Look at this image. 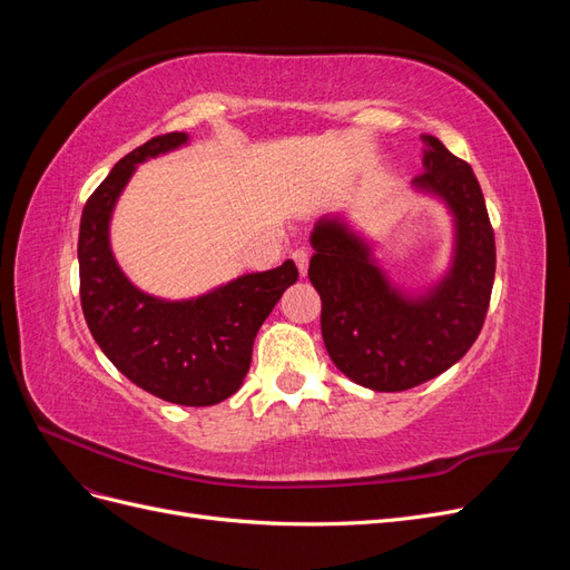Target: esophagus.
I'll use <instances>...</instances> for the list:
<instances>
[{"mask_svg": "<svg viewBox=\"0 0 570 570\" xmlns=\"http://www.w3.org/2000/svg\"><path fill=\"white\" fill-rule=\"evenodd\" d=\"M292 258H295V264H297L299 273L306 275V268H308V252H306V249H295V252H292Z\"/></svg>", "mask_w": 570, "mask_h": 570, "instance_id": "obj_1", "label": "esophagus"}]
</instances>
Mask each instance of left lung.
Returning a JSON list of instances; mask_svg holds the SVG:
<instances>
[{
	"label": "left lung",
	"mask_w": 570,
	"mask_h": 570,
	"mask_svg": "<svg viewBox=\"0 0 570 570\" xmlns=\"http://www.w3.org/2000/svg\"><path fill=\"white\" fill-rule=\"evenodd\" d=\"M425 170L413 185L440 195L456 218L450 275L428 297L409 302L387 285L368 247L340 220H318L308 281L321 295V333L333 364L375 392L433 381L471 350L488 316L497 249L473 168L423 135Z\"/></svg>",
	"instance_id": "8db88e82"
}]
</instances>
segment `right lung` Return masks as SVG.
<instances>
[{
	"label": "right lung",
	"instance_id": "right-lung-1",
	"mask_svg": "<svg viewBox=\"0 0 570 570\" xmlns=\"http://www.w3.org/2000/svg\"><path fill=\"white\" fill-rule=\"evenodd\" d=\"M183 142L185 132L151 137L126 154L85 202L80 306L95 342L128 381L166 402L212 406L243 385L258 327L299 271L285 262L187 302H161L128 283L109 249L111 209L137 164Z\"/></svg>",
	"mask_w": 570,
	"mask_h": 570
}]
</instances>
